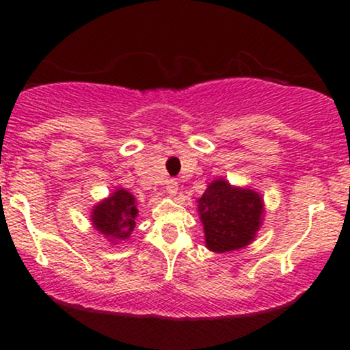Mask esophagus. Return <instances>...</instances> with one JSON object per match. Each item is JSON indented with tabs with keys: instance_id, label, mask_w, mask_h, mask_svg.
<instances>
[{
	"instance_id": "obj_1",
	"label": "esophagus",
	"mask_w": 350,
	"mask_h": 350,
	"mask_svg": "<svg viewBox=\"0 0 350 350\" xmlns=\"http://www.w3.org/2000/svg\"><path fill=\"white\" fill-rule=\"evenodd\" d=\"M166 192L170 196H172V198H174L176 194H178V180L176 179H170L166 183Z\"/></svg>"
}]
</instances>
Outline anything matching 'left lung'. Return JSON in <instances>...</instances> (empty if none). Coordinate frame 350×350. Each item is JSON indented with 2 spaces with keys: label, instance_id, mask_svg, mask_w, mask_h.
<instances>
[{
  "label": "left lung",
  "instance_id": "8db88e82",
  "mask_svg": "<svg viewBox=\"0 0 350 350\" xmlns=\"http://www.w3.org/2000/svg\"><path fill=\"white\" fill-rule=\"evenodd\" d=\"M206 245L212 252L239 250L253 240L262 224L263 202L250 189L214 180L199 199Z\"/></svg>",
  "mask_w": 350,
  "mask_h": 350
}]
</instances>
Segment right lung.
Masks as SVG:
<instances>
[{
	"instance_id": "add662e5",
	"label": "right lung",
	"mask_w": 350,
	"mask_h": 350,
	"mask_svg": "<svg viewBox=\"0 0 350 350\" xmlns=\"http://www.w3.org/2000/svg\"><path fill=\"white\" fill-rule=\"evenodd\" d=\"M136 214H138V208H136L135 198L124 189H120L94 208L92 222L108 240L116 242V240L128 239L133 232Z\"/></svg>"
}]
</instances>
